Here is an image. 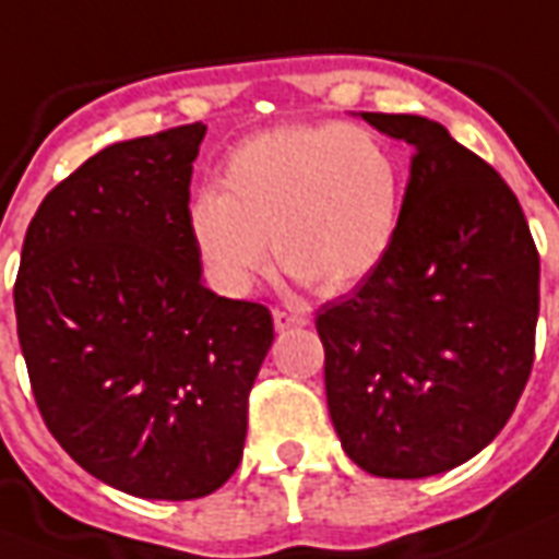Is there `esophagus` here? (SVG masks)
Instances as JSON below:
<instances>
[{
    "mask_svg": "<svg viewBox=\"0 0 559 559\" xmlns=\"http://www.w3.org/2000/svg\"><path fill=\"white\" fill-rule=\"evenodd\" d=\"M274 325H276V332H288V329H302V325H308V314H302V311H285V308H276V311H274Z\"/></svg>",
    "mask_w": 559,
    "mask_h": 559,
    "instance_id": "esophagus-1",
    "label": "esophagus"
}]
</instances>
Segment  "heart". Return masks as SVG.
I'll use <instances>...</instances> for the list:
<instances>
[{
	"label": "heart",
	"instance_id": "1",
	"mask_svg": "<svg viewBox=\"0 0 559 559\" xmlns=\"http://www.w3.org/2000/svg\"><path fill=\"white\" fill-rule=\"evenodd\" d=\"M401 204V160L372 129L292 123L227 155L222 193L202 190L190 204V236L218 292H251L271 239L297 283L341 294L390 253Z\"/></svg>",
	"mask_w": 559,
	"mask_h": 559
}]
</instances>
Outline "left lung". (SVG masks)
Listing matches in <instances>:
<instances>
[{
	"label": "left lung",
	"instance_id": "obj_1",
	"mask_svg": "<svg viewBox=\"0 0 559 559\" xmlns=\"http://www.w3.org/2000/svg\"><path fill=\"white\" fill-rule=\"evenodd\" d=\"M415 146L395 242L317 311L346 456L383 479L453 471L497 439L534 366L539 253L516 195L436 120L360 111Z\"/></svg>",
	"mask_w": 559,
	"mask_h": 559
}]
</instances>
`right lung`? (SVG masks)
I'll return each mask as SVG.
<instances>
[{
	"label": "right lung",
	"mask_w": 559,
	"mask_h": 559,
	"mask_svg": "<svg viewBox=\"0 0 559 559\" xmlns=\"http://www.w3.org/2000/svg\"><path fill=\"white\" fill-rule=\"evenodd\" d=\"M207 127L120 141L34 213L13 285L39 415L95 479L199 499L242 462L271 311L202 283L190 178Z\"/></svg>",
	"instance_id": "right-lung-1"
}]
</instances>
